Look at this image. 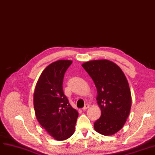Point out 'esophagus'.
<instances>
[{
	"instance_id": "esophagus-1",
	"label": "esophagus",
	"mask_w": 155,
	"mask_h": 155,
	"mask_svg": "<svg viewBox=\"0 0 155 155\" xmlns=\"http://www.w3.org/2000/svg\"><path fill=\"white\" fill-rule=\"evenodd\" d=\"M89 107V105L88 104H85V105H84V107L82 108V109H83V110H85L87 109H88Z\"/></svg>"
}]
</instances>
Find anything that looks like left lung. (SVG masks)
<instances>
[{"instance_id": "left-lung-1", "label": "left lung", "mask_w": 155, "mask_h": 155, "mask_svg": "<svg viewBox=\"0 0 155 155\" xmlns=\"http://www.w3.org/2000/svg\"><path fill=\"white\" fill-rule=\"evenodd\" d=\"M82 67L95 83L102 112L94 129L105 136L115 134L124 125L131 107V92L124 73L107 60L90 61Z\"/></svg>"}]
</instances>
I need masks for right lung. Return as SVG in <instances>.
<instances>
[{"label":"right lung","mask_w":155,"mask_h":155,"mask_svg":"<svg viewBox=\"0 0 155 155\" xmlns=\"http://www.w3.org/2000/svg\"><path fill=\"white\" fill-rule=\"evenodd\" d=\"M70 60H58L43 70L34 93V107L36 118L54 139H68L75 131L78 112L70 104L63 90L65 72Z\"/></svg>","instance_id":"1"}]
</instances>
